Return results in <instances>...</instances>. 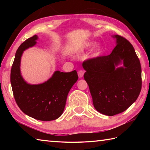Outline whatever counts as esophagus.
Here are the masks:
<instances>
[{
  "mask_svg": "<svg viewBox=\"0 0 150 150\" xmlns=\"http://www.w3.org/2000/svg\"><path fill=\"white\" fill-rule=\"evenodd\" d=\"M83 75H84V71H83V70H79L78 71V76L79 77L80 79L82 78L83 77Z\"/></svg>",
  "mask_w": 150,
  "mask_h": 150,
  "instance_id": "obj_1",
  "label": "esophagus"
}]
</instances>
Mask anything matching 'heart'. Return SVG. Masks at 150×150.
Here are the masks:
<instances>
[{"instance_id": "b5f03b06", "label": "heart", "mask_w": 150, "mask_h": 150, "mask_svg": "<svg viewBox=\"0 0 150 150\" xmlns=\"http://www.w3.org/2000/svg\"><path fill=\"white\" fill-rule=\"evenodd\" d=\"M96 43L95 42H88L87 43H86V44L84 45V46H83V50H89L91 48L93 47L95 45H96ZM103 47L101 46V45H98L96 47V49L94 51L93 54L92 55V56L93 57H99L100 55L103 54Z\"/></svg>"}]
</instances>
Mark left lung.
<instances>
[{"label":"left lung","instance_id":"obj_1","mask_svg":"<svg viewBox=\"0 0 150 150\" xmlns=\"http://www.w3.org/2000/svg\"><path fill=\"white\" fill-rule=\"evenodd\" d=\"M112 37L116 45L110 55L83 63L94 107L109 116L130 107L142 88L141 65L134 47L120 35ZM122 63L123 65L118 67Z\"/></svg>","mask_w":150,"mask_h":150}]
</instances>
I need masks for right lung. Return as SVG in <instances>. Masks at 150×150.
<instances>
[{
	"label": "right lung",
	"mask_w": 150,
	"mask_h": 150,
	"mask_svg": "<svg viewBox=\"0 0 150 150\" xmlns=\"http://www.w3.org/2000/svg\"><path fill=\"white\" fill-rule=\"evenodd\" d=\"M38 39L35 35L18 48L11 73L12 92L18 107L26 115L38 120H54L62 116L68 93L78 75L75 70L69 73L56 71L41 84L27 83L20 72L21 57L25 50L36 44Z\"/></svg>",
	"instance_id": "obj_1"
}]
</instances>
